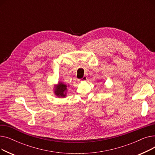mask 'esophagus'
<instances>
[{
    "label": "esophagus",
    "mask_w": 155,
    "mask_h": 155,
    "mask_svg": "<svg viewBox=\"0 0 155 155\" xmlns=\"http://www.w3.org/2000/svg\"><path fill=\"white\" fill-rule=\"evenodd\" d=\"M87 80V77L86 76H84L82 78L78 80V81L79 82H84V81H86Z\"/></svg>",
    "instance_id": "1"
}]
</instances>
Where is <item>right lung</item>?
<instances>
[{
    "instance_id": "right-lung-1",
    "label": "right lung",
    "mask_w": 155,
    "mask_h": 155,
    "mask_svg": "<svg viewBox=\"0 0 155 155\" xmlns=\"http://www.w3.org/2000/svg\"><path fill=\"white\" fill-rule=\"evenodd\" d=\"M67 91V86L63 84V83H58V84L56 85L54 93L55 95L58 97H64L66 96V92Z\"/></svg>"
}]
</instances>
